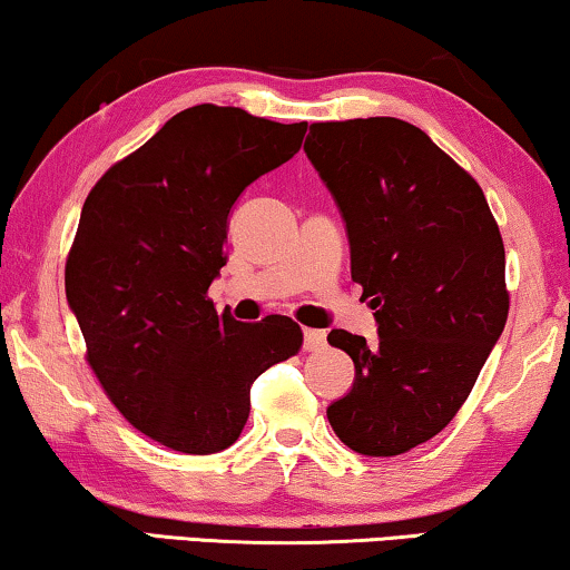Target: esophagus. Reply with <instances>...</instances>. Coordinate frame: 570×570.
Instances as JSON below:
<instances>
[{"label":"esophagus","mask_w":570,"mask_h":570,"mask_svg":"<svg viewBox=\"0 0 570 570\" xmlns=\"http://www.w3.org/2000/svg\"><path fill=\"white\" fill-rule=\"evenodd\" d=\"M325 341H327L325 331H312V327H307V331H304V351L325 348Z\"/></svg>","instance_id":"34e87169"}]
</instances>
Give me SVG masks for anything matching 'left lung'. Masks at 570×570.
<instances>
[{
    "label": "left lung",
    "mask_w": 570,
    "mask_h": 570,
    "mask_svg": "<svg viewBox=\"0 0 570 570\" xmlns=\"http://www.w3.org/2000/svg\"><path fill=\"white\" fill-rule=\"evenodd\" d=\"M304 151L343 216L351 278L376 320L374 343L327 335L356 368L327 421L358 454H403L454 419L507 325L499 224L478 183L400 118L312 124Z\"/></svg>",
    "instance_id": "8db88e82"
}]
</instances>
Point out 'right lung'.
<instances>
[{"mask_svg":"<svg viewBox=\"0 0 570 570\" xmlns=\"http://www.w3.org/2000/svg\"><path fill=\"white\" fill-rule=\"evenodd\" d=\"M304 131L232 106L180 110L82 206L63 282L87 362L124 419L175 452L235 444L253 382L302 348L292 317L239 323L206 292L227 266L237 198L288 163Z\"/></svg>","mask_w":570,"mask_h":570,"instance_id":"right-lung-1","label":"right lung"}]
</instances>
